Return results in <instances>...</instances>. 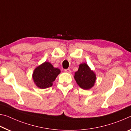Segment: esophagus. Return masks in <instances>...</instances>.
<instances>
[{
	"label": "esophagus",
	"instance_id": "obj_1",
	"mask_svg": "<svg viewBox=\"0 0 131 131\" xmlns=\"http://www.w3.org/2000/svg\"><path fill=\"white\" fill-rule=\"evenodd\" d=\"M65 72H67V73H70V69H65Z\"/></svg>",
	"mask_w": 131,
	"mask_h": 131
}]
</instances>
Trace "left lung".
Listing matches in <instances>:
<instances>
[{
  "mask_svg": "<svg viewBox=\"0 0 131 131\" xmlns=\"http://www.w3.org/2000/svg\"><path fill=\"white\" fill-rule=\"evenodd\" d=\"M74 78L79 86L85 90L92 88L95 82V74L86 63L80 64Z\"/></svg>",
  "mask_w": 131,
  "mask_h": 131,
  "instance_id": "1",
  "label": "left lung"
}]
</instances>
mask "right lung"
I'll use <instances>...</instances> for the list:
<instances>
[{"label":"right lung","mask_w":131,"mask_h":131,"mask_svg":"<svg viewBox=\"0 0 131 131\" xmlns=\"http://www.w3.org/2000/svg\"><path fill=\"white\" fill-rule=\"evenodd\" d=\"M60 72L59 69L53 68L50 63L45 62L34 70L32 79L37 87L46 89L52 86Z\"/></svg>","instance_id":"right-lung-1"}]
</instances>
